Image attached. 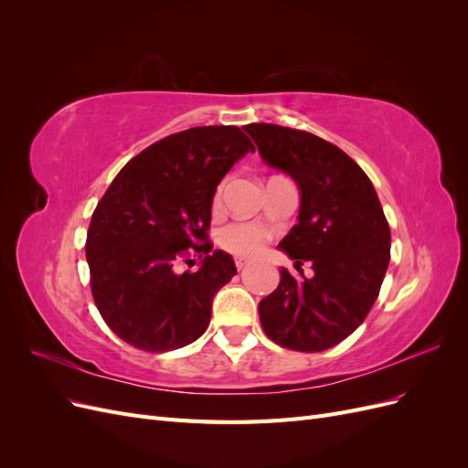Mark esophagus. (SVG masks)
Segmentation results:
<instances>
[{
	"instance_id": "1",
	"label": "esophagus",
	"mask_w": 468,
	"mask_h": 468,
	"mask_svg": "<svg viewBox=\"0 0 468 468\" xmlns=\"http://www.w3.org/2000/svg\"><path fill=\"white\" fill-rule=\"evenodd\" d=\"M246 267H248L246 260H236V269H238V271H244Z\"/></svg>"
}]
</instances>
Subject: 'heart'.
<instances>
[{
  "mask_svg": "<svg viewBox=\"0 0 468 468\" xmlns=\"http://www.w3.org/2000/svg\"><path fill=\"white\" fill-rule=\"evenodd\" d=\"M222 187H218L215 201H220ZM267 239V232L258 224H248V222H236L229 224L220 232V244L222 248L229 250L230 253L238 258H253L263 250V244Z\"/></svg>",
  "mask_w": 468,
  "mask_h": 468,
  "instance_id": "b5f03b06",
  "label": "heart"
}]
</instances>
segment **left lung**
<instances>
[{"label":"left lung","mask_w":468,"mask_h":468,"mask_svg":"<svg viewBox=\"0 0 468 468\" xmlns=\"http://www.w3.org/2000/svg\"><path fill=\"white\" fill-rule=\"evenodd\" d=\"M244 131L269 167L301 191L299 222L279 248L299 273L281 269L279 287L260 303L275 344L324 351L356 332L373 308L390 261V229L371 179L349 155L304 131L256 122ZM310 261L315 275L300 269Z\"/></svg>","instance_id":"obj_1"}]
</instances>
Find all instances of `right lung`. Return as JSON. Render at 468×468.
<instances>
[{"label":"right lung","instance_id":"obj_1","mask_svg":"<svg viewBox=\"0 0 468 468\" xmlns=\"http://www.w3.org/2000/svg\"><path fill=\"white\" fill-rule=\"evenodd\" d=\"M253 150L238 126H195L148 146L112 179L93 210L86 258L95 306L122 342L164 353L203 335L212 299L236 275L230 253L210 251L212 197ZM189 255L202 267L177 274Z\"/></svg>","mask_w":468,"mask_h":468}]
</instances>
